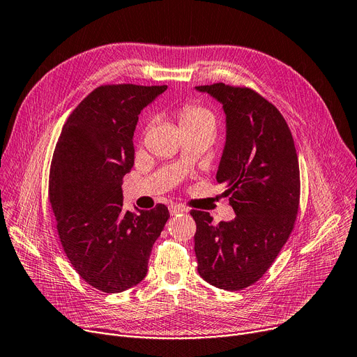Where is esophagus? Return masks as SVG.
Instances as JSON below:
<instances>
[{
  "instance_id": "obj_1",
  "label": "esophagus",
  "mask_w": 357,
  "mask_h": 357,
  "mask_svg": "<svg viewBox=\"0 0 357 357\" xmlns=\"http://www.w3.org/2000/svg\"><path fill=\"white\" fill-rule=\"evenodd\" d=\"M183 212H188V209H185L183 205H177V203H172V205H169V213L172 215L183 213Z\"/></svg>"
}]
</instances>
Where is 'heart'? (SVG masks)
Wrapping results in <instances>:
<instances>
[{"mask_svg":"<svg viewBox=\"0 0 357 357\" xmlns=\"http://www.w3.org/2000/svg\"><path fill=\"white\" fill-rule=\"evenodd\" d=\"M180 125L183 126H193V125H212L215 126V116L211 110L200 107L196 105H184L178 110Z\"/></svg>","mask_w":357,"mask_h":357,"instance_id":"heart-1","label":"heart"}]
</instances>
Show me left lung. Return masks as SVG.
Returning a JSON list of instances; mask_svg holds the SVG:
<instances>
[{
	"instance_id": "obj_1",
	"label": "left lung",
	"mask_w": 357,
	"mask_h": 357,
	"mask_svg": "<svg viewBox=\"0 0 357 357\" xmlns=\"http://www.w3.org/2000/svg\"><path fill=\"white\" fill-rule=\"evenodd\" d=\"M222 105L225 145L216 180L235 218L213 225L192 211L195 252L203 280L224 291L256 283L289 238L299 206V164L289 126L256 91L224 82L195 87Z\"/></svg>"
}]
</instances>
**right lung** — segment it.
I'll return each mask as SVG.
<instances>
[{
    "label": "right lung",
    "mask_w": 357,
    "mask_h": 357,
    "mask_svg": "<svg viewBox=\"0 0 357 357\" xmlns=\"http://www.w3.org/2000/svg\"><path fill=\"white\" fill-rule=\"evenodd\" d=\"M167 86H101L65 122L49 174L59 240L77 273L96 289L123 292L148 271L169 218L165 205L123 211L122 180L133 167L139 113Z\"/></svg>",
    "instance_id": "1"
}]
</instances>
